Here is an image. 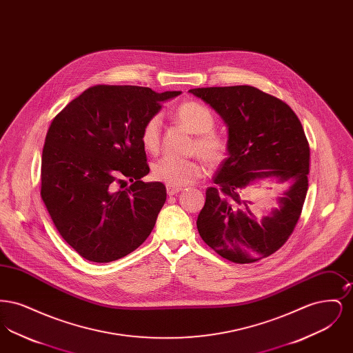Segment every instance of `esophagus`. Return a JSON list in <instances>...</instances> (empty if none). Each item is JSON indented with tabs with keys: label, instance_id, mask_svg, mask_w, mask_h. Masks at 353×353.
I'll return each mask as SVG.
<instances>
[{
	"label": "esophagus",
	"instance_id": "1",
	"mask_svg": "<svg viewBox=\"0 0 353 353\" xmlns=\"http://www.w3.org/2000/svg\"><path fill=\"white\" fill-rule=\"evenodd\" d=\"M180 190H181V188H179V186H170V185H167V193H168L169 196L177 194Z\"/></svg>",
	"mask_w": 353,
	"mask_h": 353
}]
</instances>
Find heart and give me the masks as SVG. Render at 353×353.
I'll return each mask as SVG.
<instances>
[{
	"label": "heart",
	"instance_id": "1",
	"mask_svg": "<svg viewBox=\"0 0 353 353\" xmlns=\"http://www.w3.org/2000/svg\"><path fill=\"white\" fill-rule=\"evenodd\" d=\"M174 118L186 127L192 134H196L192 151L197 152L209 164H217L226 150L223 136L213 130L214 117L212 111L197 101H185L174 111ZM159 117H151L141 128L140 141L145 151L156 152L160 144ZM205 173V167L200 160H179L164 156L153 163L152 176L170 186H181L200 179Z\"/></svg>",
	"mask_w": 353,
	"mask_h": 353
}]
</instances>
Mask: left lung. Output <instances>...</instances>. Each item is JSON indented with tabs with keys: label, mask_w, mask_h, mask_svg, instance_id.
<instances>
[{
	"label": "left lung",
	"mask_w": 353,
	"mask_h": 353,
	"mask_svg": "<svg viewBox=\"0 0 353 353\" xmlns=\"http://www.w3.org/2000/svg\"><path fill=\"white\" fill-rule=\"evenodd\" d=\"M228 127V157L206 189L197 219L203 242L234 263H252L285 245L308 189L310 147L302 123L285 101L252 85L192 88ZM262 179L288 183L279 208L258 220L241 192Z\"/></svg>",
	"instance_id": "1"
}]
</instances>
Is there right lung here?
Listing matches in <instances>:
<instances>
[{
  "label": "right lung",
  "instance_id": "1",
  "mask_svg": "<svg viewBox=\"0 0 353 353\" xmlns=\"http://www.w3.org/2000/svg\"><path fill=\"white\" fill-rule=\"evenodd\" d=\"M181 91L139 85L87 88L52 119L42 152L41 197L68 245L84 259L107 263L151 234L167 200L150 173L143 124ZM128 178L124 191L116 186Z\"/></svg>",
  "mask_w": 353,
  "mask_h": 353
}]
</instances>
